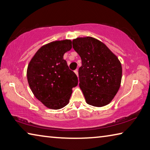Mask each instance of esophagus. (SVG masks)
Wrapping results in <instances>:
<instances>
[{
    "mask_svg": "<svg viewBox=\"0 0 150 150\" xmlns=\"http://www.w3.org/2000/svg\"><path fill=\"white\" fill-rule=\"evenodd\" d=\"M75 73L76 75H77V76L78 77V76H79V74H78V69L75 70Z\"/></svg>",
    "mask_w": 150,
    "mask_h": 150,
    "instance_id": "esophagus-1",
    "label": "esophagus"
}]
</instances>
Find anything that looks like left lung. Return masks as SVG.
<instances>
[{
    "label": "left lung",
    "mask_w": 150,
    "mask_h": 150,
    "mask_svg": "<svg viewBox=\"0 0 150 150\" xmlns=\"http://www.w3.org/2000/svg\"><path fill=\"white\" fill-rule=\"evenodd\" d=\"M73 48L82 62L79 78L86 102L97 107L108 105L120 87V61L105 44L92 37L74 39Z\"/></svg>",
    "instance_id": "obj_1"
}]
</instances>
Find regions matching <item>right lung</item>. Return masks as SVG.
Masks as SVG:
<instances>
[{"label": "right lung", "instance_id": "obj_1", "mask_svg": "<svg viewBox=\"0 0 150 150\" xmlns=\"http://www.w3.org/2000/svg\"><path fill=\"white\" fill-rule=\"evenodd\" d=\"M71 47L70 40L50 42L37 51L28 66L30 89L49 108L57 110L67 105L72 88L78 84L77 75L63 59V55Z\"/></svg>", "mask_w": 150, "mask_h": 150}]
</instances>
